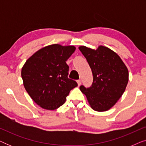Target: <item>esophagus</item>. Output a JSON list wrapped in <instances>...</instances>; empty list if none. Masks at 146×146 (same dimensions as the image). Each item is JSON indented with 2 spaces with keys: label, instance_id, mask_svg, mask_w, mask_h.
Wrapping results in <instances>:
<instances>
[{
  "label": "esophagus",
  "instance_id": "1",
  "mask_svg": "<svg viewBox=\"0 0 146 146\" xmlns=\"http://www.w3.org/2000/svg\"><path fill=\"white\" fill-rule=\"evenodd\" d=\"M77 83H78V85L80 86L81 85V80H77Z\"/></svg>",
  "mask_w": 146,
  "mask_h": 146
}]
</instances>
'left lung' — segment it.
I'll list each match as a JSON object with an SVG mask.
<instances>
[{
    "label": "left lung",
    "mask_w": 146,
    "mask_h": 146,
    "mask_svg": "<svg viewBox=\"0 0 146 146\" xmlns=\"http://www.w3.org/2000/svg\"><path fill=\"white\" fill-rule=\"evenodd\" d=\"M78 48L93 75L91 86L86 88L82 85L80 89L94 110H108L124 92L128 82V70L120 57L108 48L99 46L94 50L81 46Z\"/></svg>",
    "instance_id": "obj_1"
}]
</instances>
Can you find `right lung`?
I'll return each instance as SVG.
<instances>
[{
  "label": "right lung",
  "instance_id": "1",
  "mask_svg": "<svg viewBox=\"0 0 146 146\" xmlns=\"http://www.w3.org/2000/svg\"><path fill=\"white\" fill-rule=\"evenodd\" d=\"M74 46L54 44L40 49L26 61L21 71L25 90L44 109L54 110L64 104L76 81L68 78L66 61L75 51Z\"/></svg>",
  "mask_w": 146,
  "mask_h": 146
}]
</instances>
